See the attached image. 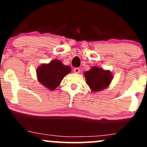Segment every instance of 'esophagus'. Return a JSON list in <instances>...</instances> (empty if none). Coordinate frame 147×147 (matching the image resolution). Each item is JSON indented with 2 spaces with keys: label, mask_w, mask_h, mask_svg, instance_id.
<instances>
[{
  "label": "esophagus",
  "mask_w": 147,
  "mask_h": 147,
  "mask_svg": "<svg viewBox=\"0 0 147 147\" xmlns=\"http://www.w3.org/2000/svg\"><path fill=\"white\" fill-rule=\"evenodd\" d=\"M73 70L75 73H80V69L78 68V67H75V68H74Z\"/></svg>",
  "instance_id": "obj_1"
}]
</instances>
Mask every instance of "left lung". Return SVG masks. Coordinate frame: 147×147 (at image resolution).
Returning a JSON list of instances; mask_svg holds the SVG:
<instances>
[{
  "label": "left lung",
  "mask_w": 147,
  "mask_h": 147,
  "mask_svg": "<svg viewBox=\"0 0 147 147\" xmlns=\"http://www.w3.org/2000/svg\"><path fill=\"white\" fill-rule=\"evenodd\" d=\"M84 76L86 83L94 92H98L106 88L112 80L110 71L97 67H92L90 70L84 72Z\"/></svg>",
  "instance_id": "8db88e82"
}]
</instances>
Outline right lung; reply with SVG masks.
I'll use <instances>...</instances> for the list:
<instances>
[{
  "label": "right lung",
  "instance_id": "obj_1",
  "mask_svg": "<svg viewBox=\"0 0 147 147\" xmlns=\"http://www.w3.org/2000/svg\"><path fill=\"white\" fill-rule=\"evenodd\" d=\"M70 71L69 66L64 65L58 60H53L49 64H43L38 67L36 70L37 78L44 86L53 90Z\"/></svg>",
  "mask_w": 147,
  "mask_h": 147
}]
</instances>
